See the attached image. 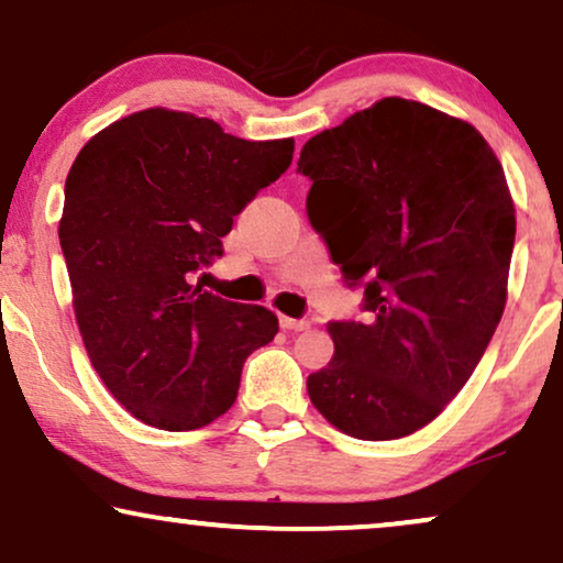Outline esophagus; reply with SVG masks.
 <instances>
[{
	"label": "esophagus",
	"mask_w": 563,
	"mask_h": 563,
	"mask_svg": "<svg viewBox=\"0 0 563 563\" xmlns=\"http://www.w3.org/2000/svg\"><path fill=\"white\" fill-rule=\"evenodd\" d=\"M280 327H283V330H288V332H301V330H306V327H309V322H306V319H294V317L280 314Z\"/></svg>",
	"instance_id": "obj_1"
}]
</instances>
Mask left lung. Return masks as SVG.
<instances>
[{"label":"left lung","mask_w":563,"mask_h":563,"mask_svg":"<svg viewBox=\"0 0 563 563\" xmlns=\"http://www.w3.org/2000/svg\"><path fill=\"white\" fill-rule=\"evenodd\" d=\"M306 212L364 322H330L334 355L311 402L364 441L431 423L465 387L507 303L515 202L473 124L382 98L303 145Z\"/></svg>","instance_id":"1"}]
</instances>
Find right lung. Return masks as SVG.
<instances>
[{
	"label": "right lung",
	"instance_id": "obj_1",
	"mask_svg": "<svg viewBox=\"0 0 563 563\" xmlns=\"http://www.w3.org/2000/svg\"><path fill=\"white\" fill-rule=\"evenodd\" d=\"M294 161L212 119L145 109L88 140L64 184L59 244L90 364L142 423L202 429L236 402L241 368L277 334L265 306L195 286L233 218Z\"/></svg>",
	"mask_w": 563,
	"mask_h": 563
}]
</instances>
